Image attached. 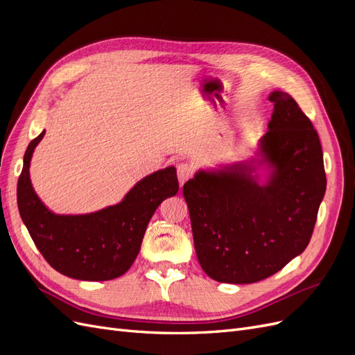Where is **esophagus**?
Listing matches in <instances>:
<instances>
[{
  "label": "esophagus",
  "instance_id": "1",
  "mask_svg": "<svg viewBox=\"0 0 355 355\" xmlns=\"http://www.w3.org/2000/svg\"><path fill=\"white\" fill-rule=\"evenodd\" d=\"M192 176V167L187 163H180L178 166V179H179V184L180 187L185 184V182Z\"/></svg>",
  "mask_w": 355,
  "mask_h": 355
}]
</instances>
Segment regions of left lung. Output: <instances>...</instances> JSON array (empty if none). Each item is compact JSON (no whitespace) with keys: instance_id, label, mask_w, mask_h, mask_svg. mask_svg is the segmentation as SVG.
I'll use <instances>...</instances> for the list:
<instances>
[{"instance_id":"1","label":"left lung","mask_w":355,"mask_h":355,"mask_svg":"<svg viewBox=\"0 0 355 355\" xmlns=\"http://www.w3.org/2000/svg\"><path fill=\"white\" fill-rule=\"evenodd\" d=\"M252 157L198 168L184 185L198 262L213 280L250 284L302 253L326 192L323 151L292 96L274 90Z\"/></svg>"}]
</instances>
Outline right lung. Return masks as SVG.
I'll list each match as a JSON object with an SVG mask.
<instances>
[{
	"label": "right lung",
	"instance_id": "1",
	"mask_svg": "<svg viewBox=\"0 0 355 355\" xmlns=\"http://www.w3.org/2000/svg\"><path fill=\"white\" fill-rule=\"evenodd\" d=\"M44 135L42 130L28 145L24 157L17 182L20 218L58 272L84 282L114 280L133 265L159 204L176 196V168L168 166L145 176L112 206L84 214H56L40 200L29 176L32 154Z\"/></svg>",
	"mask_w": 355,
	"mask_h": 355
}]
</instances>
